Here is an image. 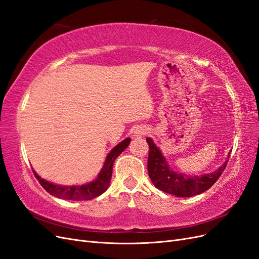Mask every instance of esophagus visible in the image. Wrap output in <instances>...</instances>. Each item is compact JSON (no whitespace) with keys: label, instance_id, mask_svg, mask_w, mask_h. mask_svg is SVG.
I'll list each match as a JSON object with an SVG mask.
<instances>
[{"label":"esophagus","instance_id":"obj_1","mask_svg":"<svg viewBox=\"0 0 259 259\" xmlns=\"http://www.w3.org/2000/svg\"><path fill=\"white\" fill-rule=\"evenodd\" d=\"M135 134H136L137 137H143V136H145L147 134V130L143 128V127L137 128L136 132H135Z\"/></svg>","mask_w":259,"mask_h":259}]
</instances>
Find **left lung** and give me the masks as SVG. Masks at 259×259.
<instances>
[{
    "label": "left lung",
    "mask_w": 259,
    "mask_h": 259,
    "mask_svg": "<svg viewBox=\"0 0 259 259\" xmlns=\"http://www.w3.org/2000/svg\"><path fill=\"white\" fill-rule=\"evenodd\" d=\"M146 140L149 145L147 164L149 177L158 189L174 194L176 197L189 198L208 190L222 176L228 163L227 160L214 173L188 177L185 174H177L170 170L165 159L159 148L153 144L152 139L147 138Z\"/></svg>",
    "instance_id": "left-lung-1"
}]
</instances>
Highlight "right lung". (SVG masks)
<instances>
[{"mask_svg":"<svg viewBox=\"0 0 259 259\" xmlns=\"http://www.w3.org/2000/svg\"><path fill=\"white\" fill-rule=\"evenodd\" d=\"M130 142H131V138H126L112 149L111 152L108 154L106 162L104 164V167L99 173L97 179L94 180V182H92L91 184H86L82 186H58V185H54L52 183L46 182V180H44L43 178L38 176L34 170H33V174L44 189L50 194L54 195V197L61 198L65 200H76V201L92 200L94 198L98 197V195H100L101 193H104L108 189L109 184H110V180H111V176H112L113 163L117 156H119V154L124 151V149L127 148Z\"/></svg>","mask_w":259,"mask_h":259,"instance_id":"right-lung-1","label":"right lung"}]
</instances>
